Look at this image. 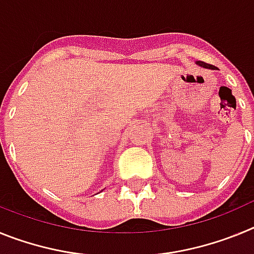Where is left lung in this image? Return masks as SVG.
<instances>
[{"label": "left lung", "mask_w": 254, "mask_h": 254, "mask_svg": "<svg viewBox=\"0 0 254 254\" xmlns=\"http://www.w3.org/2000/svg\"><path fill=\"white\" fill-rule=\"evenodd\" d=\"M197 64H199V66H201V67H205V68L214 69V66H212V64H205V62H202V61H198V62H197Z\"/></svg>", "instance_id": "8db88e82"}]
</instances>
